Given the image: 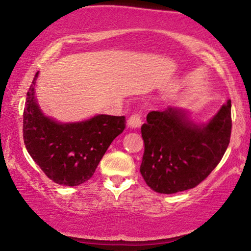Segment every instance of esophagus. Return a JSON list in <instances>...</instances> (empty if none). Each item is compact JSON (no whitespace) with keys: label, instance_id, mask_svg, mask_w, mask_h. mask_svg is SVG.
Returning a JSON list of instances; mask_svg holds the SVG:
<instances>
[{"label":"esophagus","instance_id":"1","mask_svg":"<svg viewBox=\"0 0 251 251\" xmlns=\"http://www.w3.org/2000/svg\"><path fill=\"white\" fill-rule=\"evenodd\" d=\"M140 125H142V117H140L139 114H134V116L128 118L127 126L129 128L135 129V128L140 127Z\"/></svg>","mask_w":251,"mask_h":251}]
</instances>
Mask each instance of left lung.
I'll return each mask as SVG.
<instances>
[{
  "label": "left lung",
  "mask_w": 251,
  "mask_h": 251,
  "mask_svg": "<svg viewBox=\"0 0 251 251\" xmlns=\"http://www.w3.org/2000/svg\"><path fill=\"white\" fill-rule=\"evenodd\" d=\"M146 122L140 174L155 192L176 194L195 188L221 162L231 134V101L208 122H196L188 109L172 106L150 112Z\"/></svg>",
  "instance_id": "obj_1"
}]
</instances>
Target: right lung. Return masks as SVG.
Here are the masks:
<instances>
[{
    "label": "right lung",
    "mask_w": 251,
    "mask_h": 251,
    "mask_svg": "<svg viewBox=\"0 0 251 251\" xmlns=\"http://www.w3.org/2000/svg\"><path fill=\"white\" fill-rule=\"evenodd\" d=\"M34 76L24 111V140L28 153L50 179L76 186L96 172L108 146L125 129V117L108 114L61 123L46 116L35 96Z\"/></svg>",
    "instance_id": "add662e5"
}]
</instances>
